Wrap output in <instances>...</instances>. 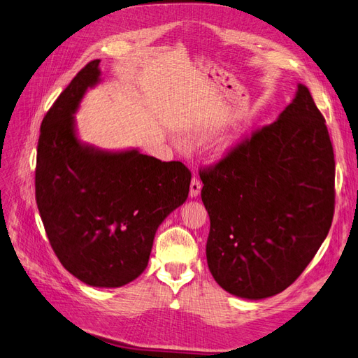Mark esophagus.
Returning <instances> with one entry per match:
<instances>
[{
  "label": "esophagus",
  "mask_w": 358,
  "mask_h": 358,
  "mask_svg": "<svg viewBox=\"0 0 358 358\" xmlns=\"http://www.w3.org/2000/svg\"><path fill=\"white\" fill-rule=\"evenodd\" d=\"M201 192V181L198 178H192L190 181V189H189V196L190 198H196Z\"/></svg>",
  "instance_id": "obj_1"
}]
</instances>
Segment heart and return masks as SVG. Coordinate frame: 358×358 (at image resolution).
Instances as JSON below:
<instances>
[{"instance_id":"1","label":"heart","mask_w":358,"mask_h":358,"mask_svg":"<svg viewBox=\"0 0 358 358\" xmlns=\"http://www.w3.org/2000/svg\"><path fill=\"white\" fill-rule=\"evenodd\" d=\"M239 139H241V125L236 124L230 128V130H227L222 136L217 137L215 143L212 145V148H210V154H212L215 159H224L236 148Z\"/></svg>"}]
</instances>
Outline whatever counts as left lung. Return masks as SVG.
<instances>
[{
  "mask_svg": "<svg viewBox=\"0 0 358 358\" xmlns=\"http://www.w3.org/2000/svg\"><path fill=\"white\" fill-rule=\"evenodd\" d=\"M210 216L207 264L245 299L287 289L315 257L334 213V154L310 90L213 169L199 173Z\"/></svg>",
  "mask_w": 358,
  "mask_h": 358,
  "instance_id": "1",
  "label": "left lung"
}]
</instances>
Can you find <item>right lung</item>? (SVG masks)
<instances>
[{"instance_id":"1","label":"right lung","mask_w":358,"mask_h":358,"mask_svg":"<svg viewBox=\"0 0 358 358\" xmlns=\"http://www.w3.org/2000/svg\"><path fill=\"white\" fill-rule=\"evenodd\" d=\"M99 62L87 63L43 117L36 203L66 271L92 287H121L148 266L155 231L186 203L192 176L181 162L80 139L76 113L101 83Z\"/></svg>"}]
</instances>
